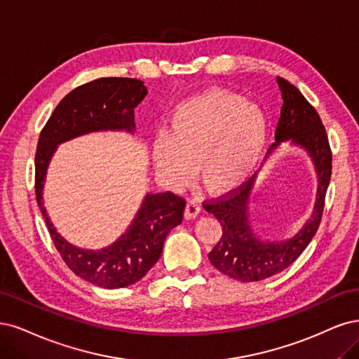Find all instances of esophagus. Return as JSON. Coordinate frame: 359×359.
<instances>
[{
	"instance_id": "esophagus-1",
	"label": "esophagus",
	"mask_w": 359,
	"mask_h": 359,
	"mask_svg": "<svg viewBox=\"0 0 359 359\" xmlns=\"http://www.w3.org/2000/svg\"><path fill=\"white\" fill-rule=\"evenodd\" d=\"M200 212H201L200 203L195 201V200H191L187 204V209H184V217H187V219H194V217L198 216Z\"/></svg>"
}]
</instances>
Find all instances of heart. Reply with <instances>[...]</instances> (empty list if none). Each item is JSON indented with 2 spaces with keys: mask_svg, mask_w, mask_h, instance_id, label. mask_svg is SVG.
I'll return each mask as SVG.
<instances>
[{
  "mask_svg": "<svg viewBox=\"0 0 359 359\" xmlns=\"http://www.w3.org/2000/svg\"><path fill=\"white\" fill-rule=\"evenodd\" d=\"M267 142V118L246 100L210 89L172 110L167 137H158L152 159L171 187L187 184L198 165L205 189L222 195L248 182Z\"/></svg>",
  "mask_w": 359,
  "mask_h": 359,
  "instance_id": "obj_1",
  "label": "heart"
}]
</instances>
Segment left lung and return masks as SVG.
I'll return each instance as SVG.
<instances>
[{
	"instance_id": "left-lung-1",
	"label": "left lung",
	"mask_w": 359,
	"mask_h": 359,
	"mask_svg": "<svg viewBox=\"0 0 359 359\" xmlns=\"http://www.w3.org/2000/svg\"><path fill=\"white\" fill-rule=\"evenodd\" d=\"M277 85L283 104L274 134L276 143L270 150L286 140L307 150L318 172L316 203L306 225L292 238L283 241H262L250 226L248 209L255 176L236 191L204 203V209L213 213L222 225V237L209 253V259L219 271L241 282L269 279L287 269L302 255L319 228L331 179V147L318 111L286 79L277 77Z\"/></svg>"
}]
</instances>
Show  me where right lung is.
Returning <instances> with one entry per match:
<instances>
[{
	"label": "right lung",
	"instance_id": "right-lung-1",
	"mask_svg": "<svg viewBox=\"0 0 359 359\" xmlns=\"http://www.w3.org/2000/svg\"><path fill=\"white\" fill-rule=\"evenodd\" d=\"M147 89L142 80L101 77L73 89L53 110L40 133L36 152V196L56 250L74 274L101 287L118 289L138 282L163 253L170 231L182 224L187 201L172 192L147 194L131 226L111 246L85 250L56 233L43 205L46 171L56 146L104 130H134V109Z\"/></svg>",
	"mask_w": 359,
	"mask_h": 359
}]
</instances>
